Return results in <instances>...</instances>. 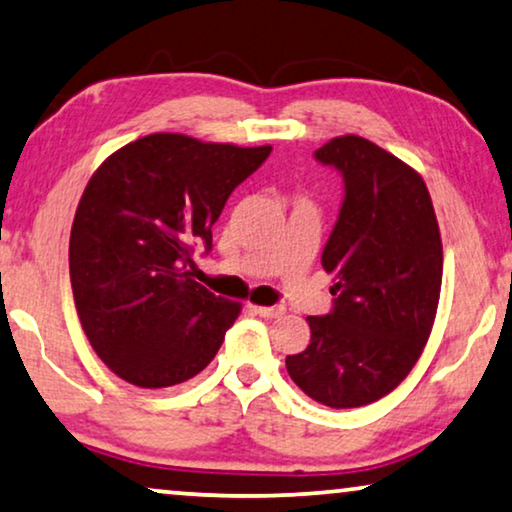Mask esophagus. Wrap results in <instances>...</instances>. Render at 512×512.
I'll use <instances>...</instances> for the list:
<instances>
[{
    "label": "esophagus",
    "instance_id": "esophagus-1",
    "mask_svg": "<svg viewBox=\"0 0 512 512\" xmlns=\"http://www.w3.org/2000/svg\"><path fill=\"white\" fill-rule=\"evenodd\" d=\"M253 311L259 315V318H266V320H273V318H280V315L285 313L283 306H250Z\"/></svg>",
    "mask_w": 512,
    "mask_h": 512
}]
</instances>
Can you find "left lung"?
<instances>
[{"instance_id": "left-lung-1", "label": "left lung", "mask_w": 512, "mask_h": 512, "mask_svg": "<svg viewBox=\"0 0 512 512\" xmlns=\"http://www.w3.org/2000/svg\"><path fill=\"white\" fill-rule=\"evenodd\" d=\"M315 160L343 176L322 250L336 299L306 318L311 343L285 366L311 399L357 408L390 394L422 355L441 297V232L422 176L376 143L336 136Z\"/></svg>"}]
</instances>
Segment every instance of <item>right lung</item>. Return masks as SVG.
<instances>
[{"label": "right lung", "mask_w": 512, "mask_h": 512, "mask_svg": "<svg viewBox=\"0 0 512 512\" xmlns=\"http://www.w3.org/2000/svg\"><path fill=\"white\" fill-rule=\"evenodd\" d=\"M269 153L148 134L90 178L71 225L69 276L85 336L115 376L157 390L211 364L241 304L192 278L194 246L213 248L229 194Z\"/></svg>", "instance_id": "obj_1"}]
</instances>
